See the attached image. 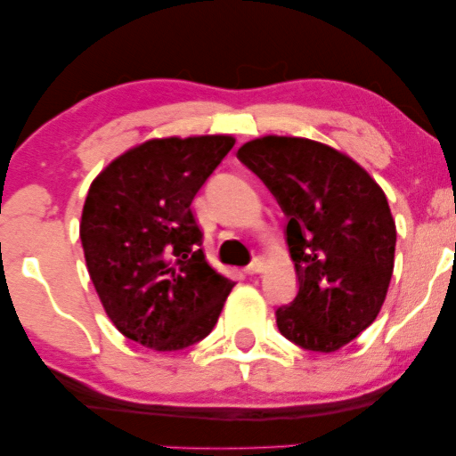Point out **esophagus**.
<instances>
[{
	"label": "esophagus",
	"mask_w": 456,
	"mask_h": 456,
	"mask_svg": "<svg viewBox=\"0 0 456 456\" xmlns=\"http://www.w3.org/2000/svg\"><path fill=\"white\" fill-rule=\"evenodd\" d=\"M264 267H265L264 259L255 257V259L251 261V264H248V265L245 267V273H248V276H253V273H259V272H264Z\"/></svg>",
	"instance_id": "obj_1"
}]
</instances>
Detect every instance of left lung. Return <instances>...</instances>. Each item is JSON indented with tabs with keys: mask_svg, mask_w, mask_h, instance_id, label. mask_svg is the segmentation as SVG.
I'll return each instance as SVG.
<instances>
[{
	"mask_svg": "<svg viewBox=\"0 0 456 456\" xmlns=\"http://www.w3.org/2000/svg\"><path fill=\"white\" fill-rule=\"evenodd\" d=\"M286 220L298 292L276 309L284 338L334 353L371 326L395 270L396 226L376 180L345 153L297 136H264L236 153Z\"/></svg>",
	"mask_w": 456,
	"mask_h": 456,
	"instance_id": "8db88e82",
	"label": "left lung"
}]
</instances>
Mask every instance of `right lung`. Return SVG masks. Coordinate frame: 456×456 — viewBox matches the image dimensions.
<instances>
[{"mask_svg":"<svg viewBox=\"0 0 456 456\" xmlns=\"http://www.w3.org/2000/svg\"><path fill=\"white\" fill-rule=\"evenodd\" d=\"M232 147L226 134L153 139L93 180L80 240L105 314L126 338L183 351L214 330L234 282L205 261L191 203Z\"/></svg>","mask_w":456,"mask_h":456,"instance_id":"right-lung-1","label":"right lung"}]
</instances>
